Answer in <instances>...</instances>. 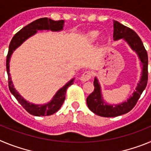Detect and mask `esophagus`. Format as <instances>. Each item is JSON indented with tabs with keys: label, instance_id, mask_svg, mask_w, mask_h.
<instances>
[{
	"label": "esophagus",
	"instance_id": "34e87169",
	"mask_svg": "<svg viewBox=\"0 0 151 151\" xmlns=\"http://www.w3.org/2000/svg\"><path fill=\"white\" fill-rule=\"evenodd\" d=\"M92 77V73L91 71H85L82 73V76H81V80L82 82H86L88 81Z\"/></svg>",
	"mask_w": 151,
	"mask_h": 151
}]
</instances>
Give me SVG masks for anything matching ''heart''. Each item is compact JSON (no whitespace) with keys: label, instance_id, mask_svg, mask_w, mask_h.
Instances as JSON below:
<instances>
[{"label":"heart","instance_id":"heart-1","mask_svg":"<svg viewBox=\"0 0 151 151\" xmlns=\"http://www.w3.org/2000/svg\"><path fill=\"white\" fill-rule=\"evenodd\" d=\"M98 35H99V33L97 32H91L89 33V36L91 38H96L98 36Z\"/></svg>","mask_w":151,"mask_h":151}]
</instances>
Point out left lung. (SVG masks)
Returning a JSON list of instances; mask_svg holds the SVG:
<instances>
[{
	"label": "left lung",
	"instance_id": "left-lung-1",
	"mask_svg": "<svg viewBox=\"0 0 151 151\" xmlns=\"http://www.w3.org/2000/svg\"><path fill=\"white\" fill-rule=\"evenodd\" d=\"M113 27V38L114 40H119L123 38L127 41L133 50L137 53L141 60L143 67H142V76L138 86L136 88V91H134L127 101L120 104L119 105H109L104 101L101 96V87L98 83V81L94 78V91L88 95L86 101L90 110L97 115L103 117H115L118 116L123 115L129 113L133 109L138 102V99L141 97V94L147 84L148 80V57L147 53L144 46L142 41L137 33L130 28L123 26L120 22L114 20Z\"/></svg>",
	"mask_w": 151,
	"mask_h": 151
}]
</instances>
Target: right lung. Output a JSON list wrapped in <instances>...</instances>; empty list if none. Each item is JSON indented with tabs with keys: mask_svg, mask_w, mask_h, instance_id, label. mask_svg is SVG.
<instances>
[{
	"mask_svg": "<svg viewBox=\"0 0 151 151\" xmlns=\"http://www.w3.org/2000/svg\"><path fill=\"white\" fill-rule=\"evenodd\" d=\"M64 20H57L54 21L52 20L51 19H48L47 17L45 18H41L38 19L33 21L32 22L29 23L26 26L22 28L20 31H19L15 35L13 36L10 41V46H9V50L6 56V72L8 75V86L10 89V92L13 94V96L16 97V99L18 101V102L22 105V107L26 110L29 113L36 116H50L52 114L55 113L60 110V108L63 104L66 97V93L68 88L73 84L74 78L69 81L65 86L60 89L57 92V94L54 95L50 102L47 104L45 105H35L29 103L26 100H24L22 96L19 95L18 92L16 91L13 85V82L11 81V77L10 74V57L13 54V50H15L17 47H18L24 41H26L27 38H29L30 36L33 35L37 32V30H43V29H47V30L51 31H60L63 28Z\"/></svg>",
	"mask_w": 151,
	"mask_h": 151,
	"instance_id": "1",
	"label": "right lung"
}]
</instances>
